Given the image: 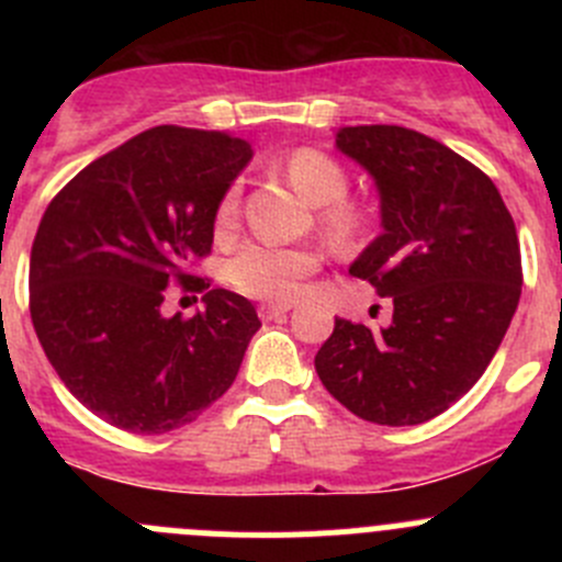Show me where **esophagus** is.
<instances>
[{"mask_svg":"<svg viewBox=\"0 0 562 562\" xmlns=\"http://www.w3.org/2000/svg\"><path fill=\"white\" fill-rule=\"evenodd\" d=\"M288 310H291V304H260L258 315L260 321H277V317L288 315Z\"/></svg>","mask_w":562,"mask_h":562,"instance_id":"1","label":"esophagus"}]
</instances>
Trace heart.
<instances>
[{
    "label": "heart",
    "instance_id": "b5f03b06",
    "mask_svg": "<svg viewBox=\"0 0 562 562\" xmlns=\"http://www.w3.org/2000/svg\"><path fill=\"white\" fill-rule=\"evenodd\" d=\"M285 176L291 184L307 198L310 203L321 209V228L334 245L345 247L361 234L359 209L348 203L350 176L334 157L321 149H296L285 162ZM241 190L239 184H231L223 192L214 212V228L220 234L231 231L239 220ZM323 266L321 249L315 247H282L269 241H249L228 260L231 285L239 293L263 302H291L304 291V282Z\"/></svg>",
    "mask_w": 562,
    "mask_h": 562
}]
</instances>
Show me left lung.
I'll return each instance as SVG.
<instances>
[{"label":"left lung","mask_w":562,"mask_h":562,"mask_svg":"<svg viewBox=\"0 0 562 562\" xmlns=\"http://www.w3.org/2000/svg\"><path fill=\"white\" fill-rule=\"evenodd\" d=\"M337 146L381 190L383 234L350 274L394 315L386 328L337 317L315 370L364 422L413 427L468 394L501 348L522 293L517 228L490 176L429 135L359 124Z\"/></svg>","instance_id":"8db88e82"}]
</instances>
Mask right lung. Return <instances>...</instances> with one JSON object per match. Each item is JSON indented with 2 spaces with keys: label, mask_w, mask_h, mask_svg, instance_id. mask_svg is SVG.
I'll return each mask as SVG.
<instances>
[{
  "label": "right lung",
  "mask_w": 562,
  "mask_h": 562,
  "mask_svg": "<svg viewBox=\"0 0 562 562\" xmlns=\"http://www.w3.org/2000/svg\"><path fill=\"white\" fill-rule=\"evenodd\" d=\"M249 157L231 133L162 124L89 162L45 209L32 323L61 383L111 427L171 432L236 381L258 313L190 266L212 252L217 203ZM171 284L203 292L207 310L168 318Z\"/></svg>",
  "instance_id": "right-lung-1"
}]
</instances>
